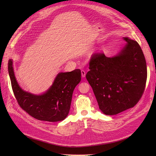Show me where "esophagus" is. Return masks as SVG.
<instances>
[{
	"instance_id": "esophagus-1",
	"label": "esophagus",
	"mask_w": 156,
	"mask_h": 156,
	"mask_svg": "<svg viewBox=\"0 0 156 156\" xmlns=\"http://www.w3.org/2000/svg\"><path fill=\"white\" fill-rule=\"evenodd\" d=\"M81 76H82V78H85V75H86L85 71L84 70H81Z\"/></svg>"
}]
</instances>
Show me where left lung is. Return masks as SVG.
<instances>
[{"label": "left lung", "instance_id": "8db88e82", "mask_svg": "<svg viewBox=\"0 0 156 156\" xmlns=\"http://www.w3.org/2000/svg\"><path fill=\"white\" fill-rule=\"evenodd\" d=\"M124 40L125 45L114 56L94 54L86 75L99 109L106 115L134 107L145 90L147 71L142 48L128 37Z\"/></svg>", "mask_w": 156, "mask_h": 156}]
</instances>
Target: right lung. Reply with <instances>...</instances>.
<instances>
[{"mask_svg": "<svg viewBox=\"0 0 156 156\" xmlns=\"http://www.w3.org/2000/svg\"><path fill=\"white\" fill-rule=\"evenodd\" d=\"M8 71L14 94L20 107L34 118L49 122L64 120L68 115L74 89L81 81L79 69L59 73L52 85L44 93L36 95L26 92L16 79L12 59Z\"/></svg>", "mask_w": 156, "mask_h": 156, "instance_id": "add662e5", "label": "right lung"}]
</instances>
